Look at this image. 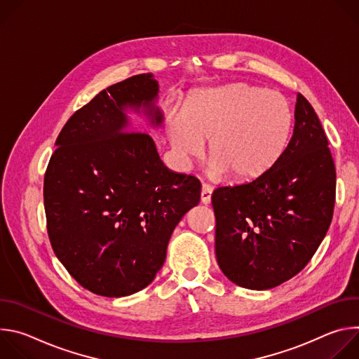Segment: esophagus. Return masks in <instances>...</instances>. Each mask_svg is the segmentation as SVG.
<instances>
[{"label": "esophagus", "instance_id": "esophagus-1", "mask_svg": "<svg viewBox=\"0 0 359 359\" xmlns=\"http://www.w3.org/2000/svg\"><path fill=\"white\" fill-rule=\"evenodd\" d=\"M212 193H213V187L210 184H203L201 194H200V198H201L203 204H210Z\"/></svg>", "mask_w": 359, "mask_h": 359}]
</instances>
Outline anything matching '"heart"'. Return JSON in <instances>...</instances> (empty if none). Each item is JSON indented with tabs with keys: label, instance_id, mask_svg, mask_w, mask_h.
Instances as JSON below:
<instances>
[{
	"label": "heart",
	"instance_id": "1",
	"mask_svg": "<svg viewBox=\"0 0 359 359\" xmlns=\"http://www.w3.org/2000/svg\"><path fill=\"white\" fill-rule=\"evenodd\" d=\"M292 128L285 96L247 83L200 90L183 115L169 119V139L182 165L200 158L210 139L212 172L250 182L267 173L283 156Z\"/></svg>",
	"mask_w": 359,
	"mask_h": 359
}]
</instances>
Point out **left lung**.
<instances>
[{
    "label": "left lung",
    "mask_w": 359,
    "mask_h": 359,
    "mask_svg": "<svg viewBox=\"0 0 359 359\" xmlns=\"http://www.w3.org/2000/svg\"><path fill=\"white\" fill-rule=\"evenodd\" d=\"M294 118L285 151L267 173L212 196L219 267L244 288L269 290L297 276L332 220L335 165L321 122L301 93Z\"/></svg>",
    "instance_id": "1"
}]
</instances>
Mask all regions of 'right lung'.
<instances>
[{
  "instance_id": "right-lung-1",
  "label": "right lung",
  "mask_w": 359,
  "mask_h": 359,
  "mask_svg": "<svg viewBox=\"0 0 359 359\" xmlns=\"http://www.w3.org/2000/svg\"><path fill=\"white\" fill-rule=\"evenodd\" d=\"M159 83L140 74L100 90L57 137L43 177L50 245L86 290L126 297L155 280L170 236L200 201V182L169 170L126 111L163 122Z\"/></svg>"
}]
</instances>
